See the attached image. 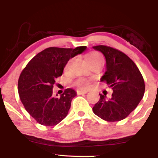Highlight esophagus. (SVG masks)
Masks as SVG:
<instances>
[{"label": "esophagus", "mask_w": 158, "mask_h": 158, "mask_svg": "<svg viewBox=\"0 0 158 158\" xmlns=\"http://www.w3.org/2000/svg\"><path fill=\"white\" fill-rule=\"evenodd\" d=\"M88 93L87 90H77V94L78 95H81V94H85Z\"/></svg>", "instance_id": "obj_1"}]
</instances>
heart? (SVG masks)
<instances>
[{"label":"heart","mask_w":158,"mask_h":158,"mask_svg":"<svg viewBox=\"0 0 158 158\" xmlns=\"http://www.w3.org/2000/svg\"><path fill=\"white\" fill-rule=\"evenodd\" d=\"M86 60L88 61V64H90L94 62H97V61H104V59H103V56H102V54L99 53V52L92 51V52H90L89 53L87 54ZM70 63H71V59L69 60L68 62L66 63V64H65L64 71L66 72L68 71L69 69H70ZM72 85H73V86L79 88V89L85 90L87 89V88H89L90 85V79H86V78L79 77L77 78V79H76L75 80L72 82Z\"/></svg>","instance_id":"heart-1"}]
</instances>
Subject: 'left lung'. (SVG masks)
Instances as JSON below:
<instances>
[{
    "label": "left lung",
    "mask_w": 158,
    "mask_h": 158,
    "mask_svg": "<svg viewBox=\"0 0 158 158\" xmlns=\"http://www.w3.org/2000/svg\"><path fill=\"white\" fill-rule=\"evenodd\" d=\"M102 52L106 60V71L101 78L113 89L111 98L99 94L93 107L94 113L108 122L126 118L138 106L145 92V82L135 63L120 50L106 45L94 46Z\"/></svg>",
    "instance_id": "1"
}]
</instances>
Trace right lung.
Returning a JSON list of instances; mask_svg holds the SVG:
<instances>
[{
	"mask_svg": "<svg viewBox=\"0 0 158 158\" xmlns=\"http://www.w3.org/2000/svg\"><path fill=\"white\" fill-rule=\"evenodd\" d=\"M86 48V46L74 49L46 48L34 56L21 71L18 81L20 99L39 124L54 126L68 115L76 91L67 88L60 98H56L52 96V88L56 79L62 75L69 59Z\"/></svg>",
	"mask_w": 158,
	"mask_h": 158,
	"instance_id": "obj_1",
	"label": "right lung"
}]
</instances>
